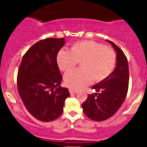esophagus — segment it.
<instances>
[{"label": "esophagus", "mask_w": 147, "mask_h": 147, "mask_svg": "<svg viewBox=\"0 0 147 147\" xmlns=\"http://www.w3.org/2000/svg\"><path fill=\"white\" fill-rule=\"evenodd\" d=\"M69 91H70V94H75V93H77V90H73V89H70V90H69Z\"/></svg>", "instance_id": "34e87169"}]
</instances>
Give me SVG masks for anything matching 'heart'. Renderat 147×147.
<instances>
[{"label": "heart", "mask_w": 147, "mask_h": 147, "mask_svg": "<svg viewBox=\"0 0 147 147\" xmlns=\"http://www.w3.org/2000/svg\"><path fill=\"white\" fill-rule=\"evenodd\" d=\"M57 61L60 70L68 72L80 63V68L68 72L64 77L67 86L82 89L92 80L100 82L111 75L116 63V54L110 47L94 41L76 42L69 50H61Z\"/></svg>", "instance_id": "heart-1"}]
</instances>
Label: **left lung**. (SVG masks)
<instances>
[{
	"instance_id": "8db88e82",
	"label": "left lung",
	"mask_w": 147,
	"mask_h": 147,
	"mask_svg": "<svg viewBox=\"0 0 147 147\" xmlns=\"http://www.w3.org/2000/svg\"><path fill=\"white\" fill-rule=\"evenodd\" d=\"M117 52L115 69L107 78L92 86L97 92L88 95L82 104L86 115L94 121H104L112 117L125 100L129 88V71L127 58L113 42Z\"/></svg>"
}]
</instances>
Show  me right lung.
Returning a JSON list of instances; mask_svg holds the SVG:
<instances>
[{
  "label": "right lung",
  "mask_w": 147,
  "mask_h": 147,
  "mask_svg": "<svg viewBox=\"0 0 147 147\" xmlns=\"http://www.w3.org/2000/svg\"><path fill=\"white\" fill-rule=\"evenodd\" d=\"M64 38H48L34 44L23 55L17 75L18 93L32 115L50 122L61 115L68 89L60 86L62 75L57 54Z\"/></svg>",
  "instance_id": "obj_1"
}]
</instances>
